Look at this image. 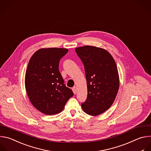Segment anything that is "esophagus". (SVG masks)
Wrapping results in <instances>:
<instances>
[{"mask_svg": "<svg viewBox=\"0 0 151 151\" xmlns=\"http://www.w3.org/2000/svg\"><path fill=\"white\" fill-rule=\"evenodd\" d=\"M72 90H73V92L74 94H76L77 93V87L76 86H74L72 88Z\"/></svg>", "mask_w": 151, "mask_h": 151, "instance_id": "obj_1", "label": "esophagus"}]
</instances>
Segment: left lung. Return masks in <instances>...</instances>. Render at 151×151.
Returning <instances> with one entry per match:
<instances>
[{
    "label": "left lung",
    "mask_w": 151,
    "mask_h": 151,
    "mask_svg": "<svg viewBox=\"0 0 151 151\" xmlns=\"http://www.w3.org/2000/svg\"><path fill=\"white\" fill-rule=\"evenodd\" d=\"M76 52L84 65L87 81V98L81 107L90 115H99L111 106L118 91L116 63L103 48L85 46L77 47Z\"/></svg>",
    "instance_id": "obj_1"
}]
</instances>
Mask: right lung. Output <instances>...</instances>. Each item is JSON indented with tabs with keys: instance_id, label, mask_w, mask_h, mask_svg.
<instances>
[{
	"instance_id": "right-lung-1",
	"label": "right lung",
	"mask_w": 151,
	"mask_h": 151,
	"mask_svg": "<svg viewBox=\"0 0 151 151\" xmlns=\"http://www.w3.org/2000/svg\"><path fill=\"white\" fill-rule=\"evenodd\" d=\"M68 50L42 48L30 58L25 76V87L32 105L46 115L61 112L74 93L66 87L59 71V63Z\"/></svg>"
}]
</instances>
